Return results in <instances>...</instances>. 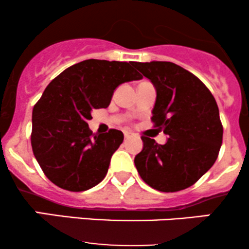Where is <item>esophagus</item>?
<instances>
[{
	"label": "esophagus",
	"mask_w": 249,
	"mask_h": 249,
	"mask_svg": "<svg viewBox=\"0 0 249 249\" xmlns=\"http://www.w3.org/2000/svg\"><path fill=\"white\" fill-rule=\"evenodd\" d=\"M133 136V133L132 132H131V131H127V130H125L124 131V137H125V138H131V137H132Z\"/></svg>",
	"instance_id": "1"
}]
</instances>
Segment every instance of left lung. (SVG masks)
I'll return each instance as SVG.
<instances>
[{"instance_id": "obj_1", "label": "left lung", "mask_w": 249, "mask_h": 249, "mask_svg": "<svg viewBox=\"0 0 249 249\" xmlns=\"http://www.w3.org/2000/svg\"><path fill=\"white\" fill-rule=\"evenodd\" d=\"M156 89L152 122L168 134L164 145L142 137L134 157L142 179L160 192L192 186L215 162L222 142L219 108L198 77L171 62H134Z\"/></svg>"}]
</instances>
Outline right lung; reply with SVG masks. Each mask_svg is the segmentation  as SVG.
Returning <instances> with one entry per match:
<instances>
[{
  "label": "right lung",
  "instance_id": "1",
  "mask_svg": "<svg viewBox=\"0 0 249 249\" xmlns=\"http://www.w3.org/2000/svg\"><path fill=\"white\" fill-rule=\"evenodd\" d=\"M134 62L87 59L59 73L33 110L31 146L50 181L82 192L107 176L112 154L124 141L122 131L92 133L88 121L95 108L107 107L123 83L142 76Z\"/></svg>",
  "mask_w": 249,
  "mask_h": 249
}]
</instances>
